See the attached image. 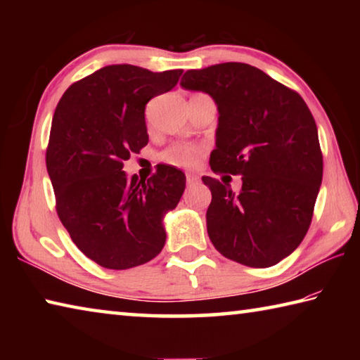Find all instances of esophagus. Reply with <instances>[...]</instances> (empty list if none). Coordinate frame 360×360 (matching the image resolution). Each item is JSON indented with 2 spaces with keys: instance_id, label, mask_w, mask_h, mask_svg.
I'll return each instance as SVG.
<instances>
[{
  "instance_id": "obj_1",
  "label": "esophagus",
  "mask_w": 360,
  "mask_h": 360,
  "mask_svg": "<svg viewBox=\"0 0 360 360\" xmlns=\"http://www.w3.org/2000/svg\"><path fill=\"white\" fill-rule=\"evenodd\" d=\"M198 176H195V174H187V179H186V182H187V187H193V186H197L198 184Z\"/></svg>"
}]
</instances>
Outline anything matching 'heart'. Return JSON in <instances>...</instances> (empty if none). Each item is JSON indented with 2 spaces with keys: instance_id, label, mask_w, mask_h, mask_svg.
<instances>
[{
  "instance_id": "obj_1",
  "label": "heart",
  "mask_w": 360,
  "mask_h": 360,
  "mask_svg": "<svg viewBox=\"0 0 360 360\" xmlns=\"http://www.w3.org/2000/svg\"><path fill=\"white\" fill-rule=\"evenodd\" d=\"M203 154V149L200 146L176 143L169 146L160 154V160L168 165L179 168H193L198 165L200 157Z\"/></svg>"
}]
</instances>
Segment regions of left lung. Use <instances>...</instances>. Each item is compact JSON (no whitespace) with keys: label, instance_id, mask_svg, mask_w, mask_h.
Segmentation results:
<instances>
[{"label":"left lung","instance_id":"1","mask_svg":"<svg viewBox=\"0 0 360 360\" xmlns=\"http://www.w3.org/2000/svg\"><path fill=\"white\" fill-rule=\"evenodd\" d=\"M181 87L217 105L214 173L241 174L238 193L203 176L210 240L224 257L266 268L288 257L311 224L322 182L318 127L294 90L246 63L188 70Z\"/></svg>","mask_w":360,"mask_h":360}]
</instances>
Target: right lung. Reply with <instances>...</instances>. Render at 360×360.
<instances>
[{"mask_svg":"<svg viewBox=\"0 0 360 360\" xmlns=\"http://www.w3.org/2000/svg\"><path fill=\"white\" fill-rule=\"evenodd\" d=\"M181 75L109 65L72 84L53 112L46 167L57 214L72 243L109 270L143 265L165 246L163 216L178 206L186 174L160 165L143 181L122 168L149 141L148 101Z\"/></svg>","mask_w":360,"mask_h":360,"instance_id":"right-lung-1","label":"right lung"}]
</instances>
